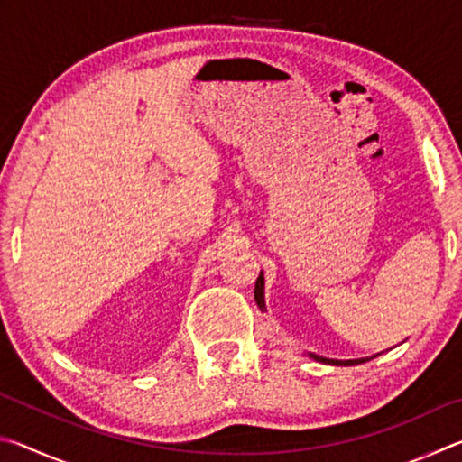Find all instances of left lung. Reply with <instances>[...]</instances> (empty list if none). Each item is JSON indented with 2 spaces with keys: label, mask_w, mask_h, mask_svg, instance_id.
<instances>
[{
  "label": "left lung",
  "mask_w": 462,
  "mask_h": 462,
  "mask_svg": "<svg viewBox=\"0 0 462 462\" xmlns=\"http://www.w3.org/2000/svg\"><path fill=\"white\" fill-rule=\"evenodd\" d=\"M254 301L259 303V308L263 310V311H267V308H264V277H263V271H261V275H259V279H256V285H254ZM311 358H314V361H318V363H328V365H342V366H350V365H355V363H365V361H332V358H324V356H318V355H310Z\"/></svg>",
  "instance_id": "left-lung-1"
}]
</instances>
